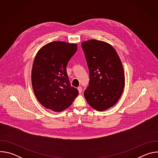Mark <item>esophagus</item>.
Wrapping results in <instances>:
<instances>
[{
    "instance_id": "obj_1",
    "label": "esophagus",
    "mask_w": 158,
    "mask_h": 158,
    "mask_svg": "<svg viewBox=\"0 0 158 158\" xmlns=\"http://www.w3.org/2000/svg\"><path fill=\"white\" fill-rule=\"evenodd\" d=\"M77 89H78V91H79V94H81V93H82V87H77Z\"/></svg>"
}]
</instances>
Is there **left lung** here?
I'll return each instance as SVG.
<instances>
[{
    "mask_svg": "<svg viewBox=\"0 0 158 158\" xmlns=\"http://www.w3.org/2000/svg\"><path fill=\"white\" fill-rule=\"evenodd\" d=\"M88 68L89 84L84 96L94 109L102 111L116 104L125 85L121 60L109 44L96 39L81 44Z\"/></svg>",
    "mask_w": 158,
    "mask_h": 158,
    "instance_id": "obj_1",
    "label": "left lung"
}]
</instances>
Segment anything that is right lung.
Segmentation results:
<instances>
[{"label":"right lung","instance_id":"right-lung-1","mask_svg":"<svg viewBox=\"0 0 158 158\" xmlns=\"http://www.w3.org/2000/svg\"><path fill=\"white\" fill-rule=\"evenodd\" d=\"M77 49L76 44L54 41L37 52L31 81L34 94L44 107L61 112L78 96V90L71 85L66 71L67 63Z\"/></svg>","mask_w":158,"mask_h":158}]
</instances>
